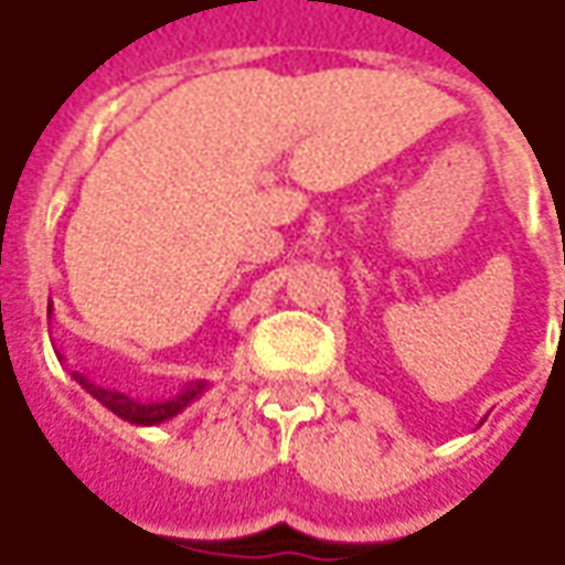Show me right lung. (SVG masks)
Listing matches in <instances>:
<instances>
[{
  "label": "right lung",
  "instance_id": "right-lung-1",
  "mask_svg": "<svg viewBox=\"0 0 565 565\" xmlns=\"http://www.w3.org/2000/svg\"><path fill=\"white\" fill-rule=\"evenodd\" d=\"M54 308L47 302V315H51ZM72 379L78 381L84 391L90 393L93 399H99V403L108 408V412H115L117 417H124L129 424L136 426H153L162 424V420H169V417L181 415L186 405H193L202 396V393L209 391V381H186L181 384L172 396H162V399H136V396H129L124 391H111V387H99V384H93L84 372H72Z\"/></svg>",
  "mask_w": 565,
  "mask_h": 565
}]
</instances>
